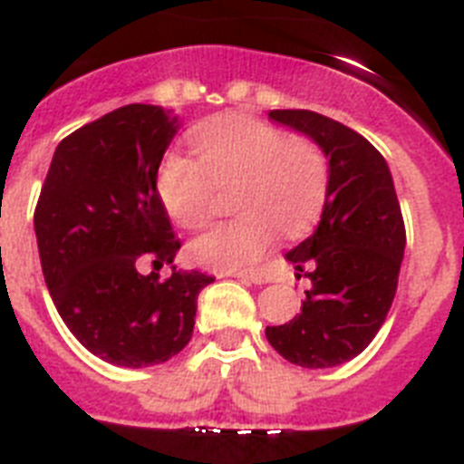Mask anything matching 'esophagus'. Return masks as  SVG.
<instances>
[{"label": "esophagus", "mask_w": 464, "mask_h": 464, "mask_svg": "<svg viewBox=\"0 0 464 464\" xmlns=\"http://www.w3.org/2000/svg\"><path fill=\"white\" fill-rule=\"evenodd\" d=\"M236 277L243 282H252V285H264L266 282V277L261 276L259 271H240V273H236Z\"/></svg>", "instance_id": "esophagus-1"}]
</instances>
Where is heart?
Wrapping results in <instances>:
<instances>
[{"mask_svg": "<svg viewBox=\"0 0 464 464\" xmlns=\"http://www.w3.org/2000/svg\"><path fill=\"white\" fill-rule=\"evenodd\" d=\"M198 159L170 151L159 165L156 193L177 227L200 228L217 188H231L240 217L209 228L188 247L196 264L237 271L255 264L282 236H301L327 198V159L308 137H289L255 116H217L193 128Z\"/></svg>", "mask_w": 464, "mask_h": 464, "instance_id": "heart-1", "label": "heart"}]
</instances>
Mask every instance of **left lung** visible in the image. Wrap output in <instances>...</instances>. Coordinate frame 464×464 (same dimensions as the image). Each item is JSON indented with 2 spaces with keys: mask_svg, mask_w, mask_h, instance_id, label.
Here are the masks:
<instances>
[{
  "mask_svg": "<svg viewBox=\"0 0 464 464\" xmlns=\"http://www.w3.org/2000/svg\"><path fill=\"white\" fill-rule=\"evenodd\" d=\"M268 116L324 151L329 184L315 233L287 252L313 287L299 315L266 338L292 364L327 369L357 357L388 317L406 247L401 208L388 163L360 132L308 110Z\"/></svg>",
  "mask_w": 464,
  "mask_h": 464,
  "instance_id": "obj_1",
  "label": "left lung"
}]
</instances>
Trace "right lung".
Listing matches in <instances>:
<instances>
[{
    "instance_id": "add662e5",
    "label": "right lung",
    "mask_w": 464,
    "mask_h": 464,
    "mask_svg": "<svg viewBox=\"0 0 464 464\" xmlns=\"http://www.w3.org/2000/svg\"><path fill=\"white\" fill-rule=\"evenodd\" d=\"M179 121L156 104H126L67 135L34 209L46 287L76 341L116 366L168 362L191 341L200 289L177 271L175 237L156 175ZM151 263L149 276L139 266Z\"/></svg>"
}]
</instances>
